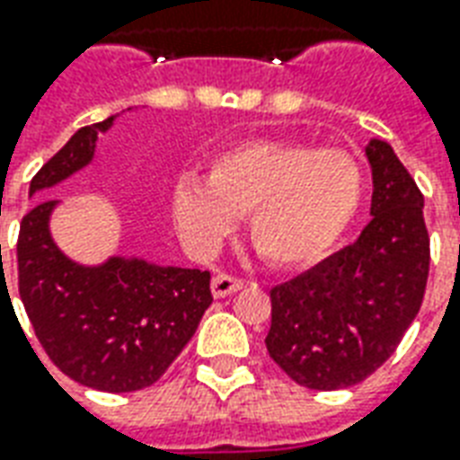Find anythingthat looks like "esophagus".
Returning <instances> with one entry per match:
<instances>
[{
  "label": "esophagus",
  "mask_w": 460,
  "mask_h": 460,
  "mask_svg": "<svg viewBox=\"0 0 460 460\" xmlns=\"http://www.w3.org/2000/svg\"><path fill=\"white\" fill-rule=\"evenodd\" d=\"M241 288H243V280L234 278V275L219 273L212 278V295L217 299L229 297V295H234V292H239Z\"/></svg>",
  "instance_id": "1"
}]
</instances>
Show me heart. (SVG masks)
I'll return each instance as SVG.
<instances>
[{
	"label": "heart",
	"mask_w": 460,
	"mask_h": 460,
	"mask_svg": "<svg viewBox=\"0 0 460 460\" xmlns=\"http://www.w3.org/2000/svg\"><path fill=\"white\" fill-rule=\"evenodd\" d=\"M363 202L360 165L343 151L243 141L217 153L209 175L182 172L172 219L192 248H209L248 214V239L275 265H309L343 239Z\"/></svg>",
	"instance_id": "heart-1"
}]
</instances>
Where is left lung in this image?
I'll use <instances>...</instances> for the list:
<instances>
[{
	"instance_id": "1",
	"label": "left lung",
	"mask_w": 460,
	"mask_h": 460,
	"mask_svg": "<svg viewBox=\"0 0 460 460\" xmlns=\"http://www.w3.org/2000/svg\"><path fill=\"white\" fill-rule=\"evenodd\" d=\"M373 197L351 246L270 290L265 346L309 390H341L385 363L420 312L429 275L424 197L393 146L366 144Z\"/></svg>"
}]
</instances>
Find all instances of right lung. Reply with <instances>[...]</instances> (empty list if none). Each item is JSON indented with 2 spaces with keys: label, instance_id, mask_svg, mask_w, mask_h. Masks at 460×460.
<instances>
[{
  "label": "right lung",
  "instance_id": "right-lung-1",
  "mask_svg": "<svg viewBox=\"0 0 460 460\" xmlns=\"http://www.w3.org/2000/svg\"><path fill=\"white\" fill-rule=\"evenodd\" d=\"M119 117L75 131L31 180L29 197L87 168L100 134ZM58 207V199L36 204L23 217L16 243L19 295L43 351L67 377L92 390L134 393L153 385L212 305L209 270L124 253L80 263L53 239L50 219Z\"/></svg>",
  "mask_w": 460,
  "mask_h": 460
}]
</instances>
